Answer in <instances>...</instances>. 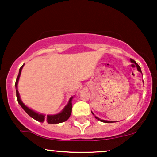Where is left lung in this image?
I'll list each match as a JSON object with an SVG mask.
<instances>
[{"mask_svg":"<svg viewBox=\"0 0 157 157\" xmlns=\"http://www.w3.org/2000/svg\"><path fill=\"white\" fill-rule=\"evenodd\" d=\"M130 61H131V63H135V65H136V67H137V69H138V71H139V72H140L141 73H142V71H141V69H140V67L139 66V65H138V63H136V62H135L134 59H130ZM92 113L93 114V115L94 116V114L92 113ZM94 117L96 118L98 120H100V121H102V122H104V123H113V122H114V121H107V120H102V119H99V118L98 117H95V116H94Z\"/></svg>","mask_w":157,"mask_h":157,"instance_id":"8db88e82","label":"left lung"}]
</instances>
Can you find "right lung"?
<instances>
[{"mask_svg":"<svg viewBox=\"0 0 157 157\" xmlns=\"http://www.w3.org/2000/svg\"><path fill=\"white\" fill-rule=\"evenodd\" d=\"M23 66H24V65H23L22 66L19 68L18 76H17L16 83H15L17 101H18L19 105H21V107L24 109V111L26 112V113H28L30 117H32L33 119H36V121H40V122H44V121H46L48 124H59V123H62V122H64V121H67V120L69 119L70 116H71V112H72L73 97H71V98H70L68 103H67L66 106L63 108V110L60 112V113H59L57 114H55V115H47L46 117H45V115H44V114L37 113V112L33 111L32 109L29 108L28 106H26L24 103H23L22 101L20 99V96H19L18 90H17V85H18L19 76H20L21 71H22Z\"/></svg>","mask_w":157,"mask_h":157,"instance_id":"right-lung-1","label":"right lung"}]
</instances>
